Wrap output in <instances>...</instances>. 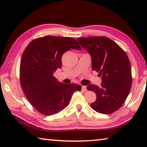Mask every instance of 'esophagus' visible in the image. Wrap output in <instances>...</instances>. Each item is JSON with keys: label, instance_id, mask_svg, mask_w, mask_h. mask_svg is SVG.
I'll use <instances>...</instances> for the list:
<instances>
[{"label": "esophagus", "instance_id": "obj_1", "mask_svg": "<svg viewBox=\"0 0 147 147\" xmlns=\"http://www.w3.org/2000/svg\"><path fill=\"white\" fill-rule=\"evenodd\" d=\"M82 91H86L87 90V88H86V86H82Z\"/></svg>", "mask_w": 147, "mask_h": 147}]
</instances>
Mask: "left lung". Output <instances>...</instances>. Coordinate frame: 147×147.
Wrapping results in <instances>:
<instances>
[{
  "mask_svg": "<svg viewBox=\"0 0 147 147\" xmlns=\"http://www.w3.org/2000/svg\"><path fill=\"white\" fill-rule=\"evenodd\" d=\"M77 40L91 55L93 70L102 77L100 87L93 84L87 87L96 95L91 108L100 113H112L123 106L131 89L132 78L128 56L106 37H87Z\"/></svg>",
  "mask_w": 147,
  "mask_h": 147,
  "instance_id": "1",
  "label": "left lung"
}]
</instances>
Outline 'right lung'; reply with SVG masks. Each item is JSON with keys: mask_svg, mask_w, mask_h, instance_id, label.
<instances>
[{"mask_svg": "<svg viewBox=\"0 0 147 147\" xmlns=\"http://www.w3.org/2000/svg\"><path fill=\"white\" fill-rule=\"evenodd\" d=\"M80 50L75 39L47 36L34 39L24 50L20 64V82L34 108L43 115L58 113L69 105L82 86L59 82L53 76L62 65L61 57L71 49Z\"/></svg>", "mask_w": 147, "mask_h": 147, "instance_id": "right-lung-1", "label": "right lung"}]
</instances>
